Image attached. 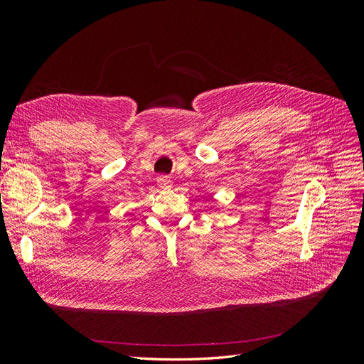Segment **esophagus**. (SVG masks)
I'll list each match as a JSON object with an SVG mask.
<instances>
[{
    "mask_svg": "<svg viewBox=\"0 0 364 364\" xmlns=\"http://www.w3.org/2000/svg\"><path fill=\"white\" fill-rule=\"evenodd\" d=\"M158 185L161 186V188H171L173 182L170 181L167 174H161V176H158Z\"/></svg>",
    "mask_w": 364,
    "mask_h": 364,
    "instance_id": "esophagus-1",
    "label": "esophagus"
}]
</instances>
